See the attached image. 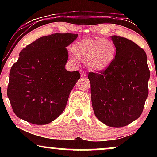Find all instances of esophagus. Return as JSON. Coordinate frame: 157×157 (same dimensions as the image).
Masks as SVG:
<instances>
[{
  "mask_svg": "<svg viewBox=\"0 0 157 157\" xmlns=\"http://www.w3.org/2000/svg\"><path fill=\"white\" fill-rule=\"evenodd\" d=\"M81 77H86V74L84 72V71H82V72H81Z\"/></svg>",
  "mask_w": 157,
  "mask_h": 157,
  "instance_id": "esophagus-1",
  "label": "esophagus"
}]
</instances>
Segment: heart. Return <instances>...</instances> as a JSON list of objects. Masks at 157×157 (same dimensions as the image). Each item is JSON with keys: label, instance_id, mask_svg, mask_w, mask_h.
Segmentation results:
<instances>
[{"label": "heart", "instance_id": "1", "mask_svg": "<svg viewBox=\"0 0 157 157\" xmlns=\"http://www.w3.org/2000/svg\"><path fill=\"white\" fill-rule=\"evenodd\" d=\"M77 59L86 63L91 71H102L112 64L116 57V46L110 40L82 39L77 41L71 47Z\"/></svg>", "mask_w": 157, "mask_h": 157}]
</instances>
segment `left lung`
<instances>
[{
  "label": "left lung",
  "mask_w": 157,
  "mask_h": 157,
  "mask_svg": "<svg viewBox=\"0 0 157 157\" xmlns=\"http://www.w3.org/2000/svg\"><path fill=\"white\" fill-rule=\"evenodd\" d=\"M116 57L105 71L89 72L95 116L110 127H123L142 114L148 96L150 71L145 51L125 37L111 36Z\"/></svg>",
  "instance_id": "left-lung-1"
}]
</instances>
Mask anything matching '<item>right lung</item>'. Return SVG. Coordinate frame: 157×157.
Returning a JSON list of instances; mask_svg holds the SVG:
<instances>
[{
    "mask_svg": "<svg viewBox=\"0 0 157 157\" xmlns=\"http://www.w3.org/2000/svg\"><path fill=\"white\" fill-rule=\"evenodd\" d=\"M77 34H52L40 37L20 52L10 72L7 96L16 116L46 125L63 113L68 96L80 79L78 71L65 68L66 47Z\"/></svg>",
    "mask_w": 157,
    "mask_h": 157,
    "instance_id": "right-lung-1",
    "label": "right lung"
}]
</instances>
